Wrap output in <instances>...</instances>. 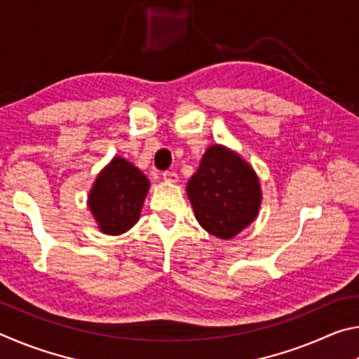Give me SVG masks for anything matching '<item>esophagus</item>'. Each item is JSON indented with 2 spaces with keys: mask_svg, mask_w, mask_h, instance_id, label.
I'll return each mask as SVG.
<instances>
[{
  "mask_svg": "<svg viewBox=\"0 0 359 359\" xmlns=\"http://www.w3.org/2000/svg\"><path fill=\"white\" fill-rule=\"evenodd\" d=\"M163 179H165V182H168V184H177V174L172 172V171H166L163 172Z\"/></svg>",
  "mask_w": 359,
  "mask_h": 359,
  "instance_id": "esophagus-1",
  "label": "esophagus"
}]
</instances>
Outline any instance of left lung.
<instances>
[{"label": "left lung", "instance_id": "obj_1", "mask_svg": "<svg viewBox=\"0 0 359 359\" xmlns=\"http://www.w3.org/2000/svg\"><path fill=\"white\" fill-rule=\"evenodd\" d=\"M187 196L198 223L223 241L244 231L258 217L263 201L250 163L222 144L204 151L198 171L187 184Z\"/></svg>", "mask_w": 359, "mask_h": 359}]
</instances>
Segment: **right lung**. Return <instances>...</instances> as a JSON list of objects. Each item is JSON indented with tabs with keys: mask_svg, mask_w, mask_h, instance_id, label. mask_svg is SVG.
I'll return each instance as SVG.
<instances>
[{
	"mask_svg": "<svg viewBox=\"0 0 359 359\" xmlns=\"http://www.w3.org/2000/svg\"><path fill=\"white\" fill-rule=\"evenodd\" d=\"M149 188L150 182L141 169L114 156L96 175L87 201L101 233L118 236L135 226Z\"/></svg>",
	"mask_w": 359,
	"mask_h": 359,
	"instance_id": "add662e5",
	"label": "right lung"
}]
</instances>
